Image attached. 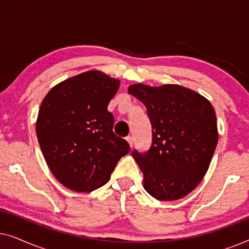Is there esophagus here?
I'll use <instances>...</instances> for the list:
<instances>
[{"label":"esophagus","mask_w":249,"mask_h":249,"mask_svg":"<svg viewBox=\"0 0 249 249\" xmlns=\"http://www.w3.org/2000/svg\"><path fill=\"white\" fill-rule=\"evenodd\" d=\"M125 141L129 142V145H130V147H132V145H134V138L131 137V136H128L127 138H125Z\"/></svg>","instance_id":"obj_1"}]
</instances>
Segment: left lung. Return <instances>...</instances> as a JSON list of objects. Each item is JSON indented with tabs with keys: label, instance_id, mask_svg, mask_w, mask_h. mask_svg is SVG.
Here are the masks:
<instances>
[{
	"label": "left lung",
	"instance_id": "left-lung-1",
	"mask_svg": "<svg viewBox=\"0 0 249 249\" xmlns=\"http://www.w3.org/2000/svg\"><path fill=\"white\" fill-rule=\"evenodd\" d=\"M129 94L144 104L152 124V144L132 151L144 173V188L159 200H176L193 192L209 169L217 139L212 104L178 86L137 84Z\"/></svg>",
	"mask_w": 249,
	"mask_h": 249
}]
</instances>
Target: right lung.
<instances>
[{
	"instance_id": "1",
	"label": "right lung",
	"mask_w": 249,
	"mask_h": 249,
	"mask_svg": "<svg viewBox=\"0 0 249 249\" xmlns=\"http://www.w3.org/2000/svg\"><path fill=\"white\" fill-rule=\"evenodd\" d=\"M120 83L87 71L53 87L42 102L36 134L45 161L67 188L89 193L104 186L130 146L113 132L107 105Z\"/></svg>"
}]
</instances>
